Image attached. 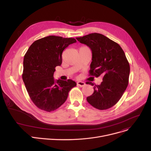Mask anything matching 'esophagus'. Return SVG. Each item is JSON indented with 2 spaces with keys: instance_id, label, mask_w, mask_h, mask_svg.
<instances>
[{
  "instance_id": "obj_1",
  "label": "esophagus",
  "mask_w": 151,
  "mask_h": 151,
  "mask_svg": "<svg viewBox=\"0 0 151 151\" xmlns=\"http://www.w3.org/2000/svg\"><path fill=\"white\" fill-rule=\"evenodd\" d=\"M85 83L82 82V81H78L77 82V86H80V87H83L85 86Z\"/></svg>"
}]
</instances>
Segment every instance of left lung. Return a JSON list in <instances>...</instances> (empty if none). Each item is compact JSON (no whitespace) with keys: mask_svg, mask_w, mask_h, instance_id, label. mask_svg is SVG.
I'll return each mask as SVG.
<instances>
[{"mask_svg":"<svg viewBox=\"0 0 151 151\" xmlns=\"http://www.w3.org/2000/svg\"><path fill=\"white\" fill-rule=\"evenodd\" d=\"M81 43L88 46L92 53L89 75L103 76L100 85L91 82L93 93L87 97L93 107L105 110L115 105L129 84L130 65L120 45L105 35L92 33L76 37Z\"/></svg>","mask_w":151,"mask_h":151,"instance_id":"1","label":"left lung"}]
</instances>
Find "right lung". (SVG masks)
I'll list each match as a JSON object with an SVG mask.
<instances>
[{
  "mask_svg": "<svg viewBox=\"0 0 151 151\" xmlns=\"http://www.w3.org/2000/svg\"><path fill=\"white\" fill-rule=\"evenodd\" d=\"M76 42L73 38L50 35L35 41L24 55L22 80L35 105L47 112L64 103L76 83L71 80H55V68L61 65L63 51Z\"/></svg>",
  "mask_w": 151,
  "mask_h": 151,
  "instance_id": "1",
  "label": "right lung"
}]
</instances>
